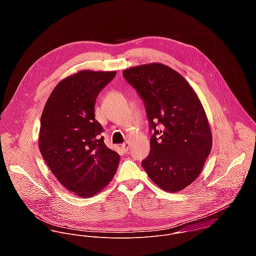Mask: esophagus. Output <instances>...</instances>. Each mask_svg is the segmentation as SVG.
I'll list each match as a JSON object with an SVG mask.
<instances>
[{
	"instance_id": "obj_1",
	"label": "esophagus",
	"mask_w": 256,
	"mask_h": 256,
	"mask_svg": "<svg viewBox=\"0 0 256 256\" xmlns=\"http://www.w3.org/2000/svg\"><path fill=\"white\" fill-rule=\"evenodd\" d=\"M121 148L123 150V152H127L128 148H129V144H128V143H124V144H122V145H121Z\"/></svg>"
}]
</instances>
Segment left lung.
<instances>
[{"mask_svg": "<svg viewBox=\"0 0 256 256\" xmlns=\"http://www.w3.org/2000/svg\"><path fill=\"white\" fill-rule=\"evenodd\" d=\"M123 76L143 98L154 129L150 152L142 166L160 188L180 192L199 176L212 148L205 110L189 82L164 64L131 67Z\"/></svg>", "mask_w": 256, "mask_h": 256, "instance_id": "1", "label": "left lung"}]
</instances>
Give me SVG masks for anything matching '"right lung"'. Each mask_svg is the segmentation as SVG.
<instances>
[{
	"mask_svg": "<svg viewBox=\"0 0 256 256\" xmlns=\"http://www.w3.org/2000/svg\"><path fill=\"white\" fill-rule=\"evenodd\" d=\"M116 71L82 70L54 88L42 111L38 146L58 182L74 194L88 198L113 178L120 156L106 146L94 118L100 90Z\"/></svg>",
	"mask_w": 256,
	"mask_h": 256,
	"instance_id": "obj_1",
	"label": "right lung"
}]
</instances>
